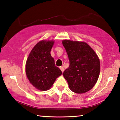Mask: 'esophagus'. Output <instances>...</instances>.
Segmentation results:
<instances>
[{
  "label": "esophagus",
  "mask_w": 120,
  "mask_h": 120,
  "mask_svg": "<svg viewBox=\"0 0 120 120\" xmlns=\"http://www.w3.org/2000/svg\"><path fill=\"white\" fill-rule=\"evenodd\" d=\"M60 70L62 71V72H64V67L63 66H60Z\"/></svg>",
  "instance_id": "obj_1"
}]
</instances>
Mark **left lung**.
Returning a JSON list of instances; mask_svg holds the SVG:
<instances>
[{
	"label": "left lung",
	"instance_id": "1",
	"mask_svg": "<svg viewBox=\"0 0 120 120\" xmlns=\"http://www.w3.org/2000/svg\"><path fill=\"white\" fill-rule=\"evenodd\" d=\"M70 66L63 73L71 91L83 94L93 88L100 70L99 57L87 43L63 40Z\"/></svg>",
	"mask_w": 120,
	"mask_h": 120
}]
</instances>
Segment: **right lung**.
I'll list each match as a JSON object with an SVG mask.
<instances>
[{"label": "right lung", "mask_w": 120, "mask_h": 120, "mask_svg": "<svg viewBox=\"0 0 120 120\" xmlns=\"http://www.w3.org/2000/svg\"><path fill=\"white\" fill-rule=\"evenodd\" d=\"M54 44V41L38 42L31 50L26 60V76L31 84L40 91L49 90L56 78L62 74L50 54Z\"/></svg>", "instance_id": "1"}]
</instances>
